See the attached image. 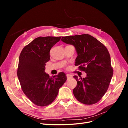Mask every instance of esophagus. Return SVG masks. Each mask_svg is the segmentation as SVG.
I'll use <instances>...</instances> for the list:
<instances>
[{"label":"esophagus","mask_w":128,"mask_h":128,"mask_svg":"<svg viewBox=\"0 0 128 128\" xmlns=\"http://www.w3.org/2000/svg\"><path fill=\"white\" fill-rule=\"evenodd\" d=\"M66 77H67V79H70V78H72V75L70 74H67L66 75Z\"/></svg>","instance_id":"1"}]
</instances>
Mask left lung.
Listing matches in <instances>:
<instances>
[{
  "label": "left lung",
  "instance_id": "obj_1",
  "mask_svg": "<svg viewBox=\"0 0 128 128\" xmlns=\"http://www.w3.org/2000/svg\"><path fill=\"white\" fill-rule=\"evenodd\" d=\"M61 40L72 44L78 56L75 65L86 73L84 78L74 76L77 85L73 94L80 103L92 105L98 102L108 88L113 75L110 56L106 47L89 34L62 37Z\"/></svg>",
  "mask_w": 128,
  "mask_h": 128
}]
</instances>
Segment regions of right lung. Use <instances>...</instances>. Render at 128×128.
<instances>
[{"label":"right lung","mask_w":128,"mask_h":128,"mask_svg":"<svg viewBox=\"0 0 128 128\" xmlns=\"http://www.w3.org/2000/svg\"><path fill=\"white\" fill-rule=\"evenodd\" d=\"M61 37H39L22 49L19 56L17 75L21 89L36 105L46 106L56 98L59 89L66 81L63 72L50 77L45 72L50 51Z\"/></svg>","instance_id":"right-lung-1"}]
</instances>
